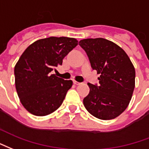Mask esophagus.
<instances>
[{
	"label": "esophagus",
	"mask_w": 149,
	"mask_h": 149,
	"mask_svg": "<svg viewBox=\"0 0 149 149\" xmlns=\"http://www.w3.org/2000/svg\"><path fill=\"white\" fill-rule=\"evenodd\" d=\"M74 85H80V84H82V83H81V82H77V81H75V80H74Z\"/></svg>",
	"instance_id": "34e87169"
}]
</instances>
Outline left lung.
<instances>
[{"mask_svg": "<svg viewBox=\"0 0 149 149\" xmlns=\"http://www.w3.org/2000/svg\"><path fill=\"white\" fill-rule=\"evenodd\" d=\"M79 45L86 52L91 67L100 74L99 85L88 83L90 93L83 105L98 119L116 118L132 98L136 75L133 64L120 47L106 39H84Z\"/></svg>", "mask_w": 149, "mask_h": 149, "instance_id": "left-lung-1", "label": "left lung"}]
</instances>
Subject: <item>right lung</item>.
Masks as SVG:
<instances>
[{
	"instance_id": "obj_1",
	"label": "right lung",
	"mask_w": 149,
	"mask_h": 149,
	"mask_svg": "<svg viewBox=\"0 0 149 149\" xmlns=\"http://www.w3.org/2000/svg\"><path fill=\"white\" fill-rule=\"evenodd\" d=\"M77 45L74 38L52 36L36 40L23 52L14 68L15 84L20 102L31 114L46 116L62 105L73 82L52 71Z\"/></svg>"
}]
</instances>
